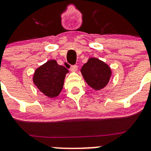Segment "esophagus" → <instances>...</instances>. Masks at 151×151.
I'll return each instance as SVG.
<instances>
[{
  "label": "esophagus",
  "mask_w": 151,
  "mask_h": 151,
  "mask_svg": "<svg viewBox=\"0 0 151 151\" xmlns=\"http://www.w3.org/2000/svg\"><path fill=\"white\" fill-rule=\"evenodd\" d=\"M77 68H78V66L77 65H72V66H70V71H77Z\"/></svg>",
  "instance_id": "34e87169"
}]
</instances>
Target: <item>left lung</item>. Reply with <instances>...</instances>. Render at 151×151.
Here are the masks:
<instances>
[{
  "label": "left lung",
  "instance_id": "left-lung-1",
  "mask_svg": "<svg viewBox=\"0 0 151 151\" xmlns=\"http://www.w3.org/2000/svg\"><path fill=\"white\" fill-rule=\"evenodd\" d=\"M81 73L88 85L96 91L107 85L112 74L107 64L95 58L88 59L82 67Z\"/></svg>",
  "mask_w": 151,
  "mask_h": 151
}]
</instances>
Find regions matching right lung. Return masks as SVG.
<instances>
[{"label": "right lung", "instance_id": "add662e5", "mask_svg": "<svg viewBox=\"0 0 151 151\" xmlns=\"http://www.w3.org/2000/svg\"><path fill=\"white\" fill-rule=\"evenodd\" d=\"M68 72V69L58 64L56 60H49L36 70L33 83L45 96L54 98L63 89L65 77Z\"/></svg>", "mask_w": 151, "mask_h": 151}]
</instances>
